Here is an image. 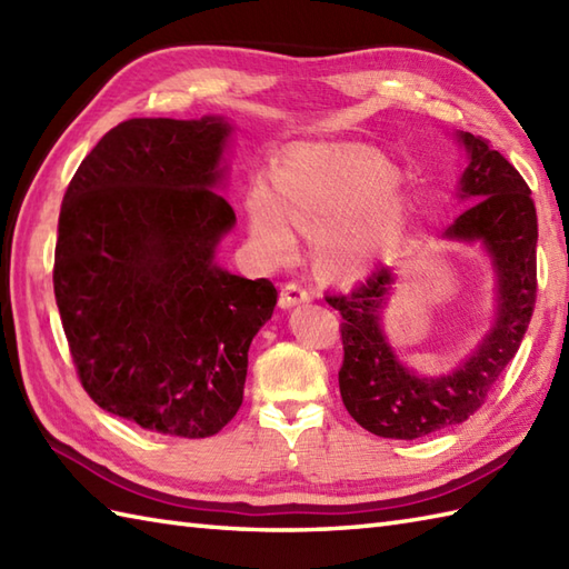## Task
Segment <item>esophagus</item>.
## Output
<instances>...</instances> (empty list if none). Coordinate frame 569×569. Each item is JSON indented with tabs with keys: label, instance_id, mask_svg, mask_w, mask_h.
Instances as JSON below:
<instances>
[{
	"label": "esophagus",
	"instance_id": "1",
	"mask_svg": "<svg viewBox=\"0 0 569 569\" xmlns=\"http://www.w3.org/2000/svg\"><path fill=\"white\" fill-rule=\"evenodd\" d=\"M310 296H312L310 288L291 281V283L283 286L281 298H278V306H281V308H296V306H300V303H308Z\"/></svg>",
	"mask_w": 569,
	"mask_h": 569
}]
</instances>
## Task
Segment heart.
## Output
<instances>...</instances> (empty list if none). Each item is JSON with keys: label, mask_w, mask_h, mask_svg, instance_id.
I'll return each instance as SVG.
<instances>
[{"label": "heart", "mask_w": 569, "mask_h": 569, "mask_svg": "<svg viewBox=\"0 0 569 569\" xmlns=\"http://www.w3.org/2000/svg\"><path fill=\"white\" fill-rule=\"evenodd\" d=\"M271 183L249 186L244 198L251 241L266 259L291 257L296 224L316 232L325 273L352 278L379 263L408 222L396 166L371 149L298 147L276 161Z\"/></svg>", "instance_id": "obj_1"}]
</instances>
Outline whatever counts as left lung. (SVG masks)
Here are the masks:
<instances>
[{
  "instance_id": "obj_1",
  "label": "left lung",
  "mask_w": 569,
  "mask_h": 569,
  "mask_svg": "<svg viewBox=\"0 0 569 569\" xmlns=\"http://www.w3.org/2000/svg\"><path fill=\"white\" fill-rule=\"evenodd\" d=\"M457 139L469 156L459 178V198L469 208L442 237L479 241L497 273V318L475 352L442 377H418L401 365L381 330L386 296L396 283L389 266L352 291L325 296L342 316L345 408L379 438L416 440L475 416L516 357L536 308L538 217L530 188L499 151L489 149L487 139L469 131H459Z\"/></svg>"
}]
</instances>
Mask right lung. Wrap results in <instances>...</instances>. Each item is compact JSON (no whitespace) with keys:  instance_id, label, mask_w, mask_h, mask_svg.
<instances>
[{"instance_id":"add662e5","label":"right lung","mask_w":569,"mask_h":569,"mask_svg":"<svg viewBox=\"0 0 569 569\" xmlns=\"http://www.w3.org/2000/svg\"><path fill=\"white\" fill-rule=\"evenodd\" d=\"M227 119H129L66 190L53 291L82 389L107 413L176 438H210L244 398L249 345L271 320L269 278L214 261L237 217Z\"/></svg>"}]
</instances>
